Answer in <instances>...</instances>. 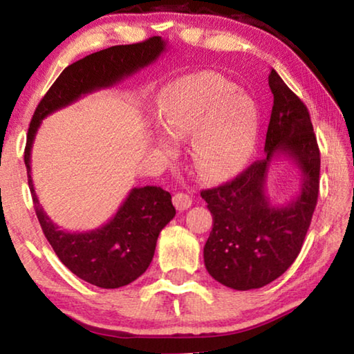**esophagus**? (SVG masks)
<instances>
[{
	"label": "esophagus",
	"instance_id": "34e87169",
	"mask_svg": "<svg viewBox=\"0 0 354 354\" xmlns=\"http://www.w3.org/2000/svg\"><path fill=\"white\" fill-rule=\"evenodd\" d=\"M173 205L176 206L178 211L183 212L192 206V196L189 194H185V192H178V194L173 196Z\"/></svg>",
	"mask_w": 354,
	"mask_h": 354
}]
</instances>
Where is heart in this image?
<instances>
[{
  "mask_svg": "<svg viewBox=\"0 0 354 354\" xmlns=\"http://www.w3.org/2000/svg\"><path fill=\"white\" fill-rule=\"evenodd\" d=\"M226 77L203 71L171 82L160 95L159 117L174 139H192L190 158L206 181H225L237 175L253 154L259 133L254 101L236 92ZM165 151L176 148L169 136L159 134Z\"/></svg>",
  "mask_w": 354,
  "mask_h": 354,
  "instance_id": "heart-1",
  "label": "heart"
}]
</instances>
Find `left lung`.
Masks as SVG:
<instances>
[{"mask_svg": "<svg viewBox=\"0 0 354 354\" xmlns=\"http://www.w3.org/2000/svg\"><path fill=\"white\" fill-rule=\"evenodd\" d=\"M268 86L273 107L263 148L267 156L232 181L201 190L214 218L205 266L215 281L236 290L259 289L292 266L319 198L320 151L308 107L274 70ZM274 155L289 157L302 173L299 196L284 207L272 205L265 195Z\"/></svg>", "mask_w": 354, "mask_h": 354, "instance_id": "1", "label": "left lung"}]
</instances>
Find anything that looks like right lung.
Listing matches in <instances>:
<instances>
[{
    "label": "right lung",
    "instance_id": "obj_1",
    "mask_svg": "<svg viewBox=\"0 0 354 354\" xmlns=\"http://www.w3.org/2000/svg\"><path fill=\"white\" fill-rule=\"evenodd\" d=\"M164 50L165 41L151 37L140 44L106 48L68 65L40 100L28 129L25 165L41 231L71 273L101 289L128 286L145 273L153 261L159 232L176 214L171 195L156 185L134 187L106 225L87 232L64 231L53 223L35 195L31 178L34 137L46 115L84 95L120 82L153 64Z\"/></svg>",
    "mask_w": 354,
    "mask_h": 354
}]
</instances>
